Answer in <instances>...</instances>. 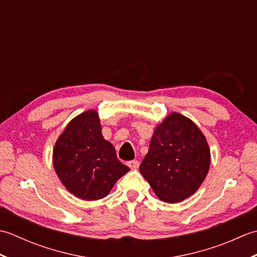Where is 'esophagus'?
Returning a JSON list of instances; mask_svg holds the SVG:
<instances>
[{"mask_svg":"<svg viewBox=\"0 0 257 257\" xmlns=\"http://www.w3.org/2000/svg\"><path fill=\"white\" fill-rule=\"evenodd\" d=\"M127 166L130 169H137L139 167V161L138 160H132L127 162Z\"/></svg>","mask_w":257,"mask_h":257,"instance_id":"34e87169","label":"esophagus"}]
</instances>
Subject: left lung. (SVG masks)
Listing matches in <instances>:
<instances>
[{"mask_svg": "<svg viewBox=\"0 0 257 257\" xmlns=\"http://www.w3.org/2000/svg\"><path fill=\"white\" fill-rule=\"evenodd\" d=\"M210 163L203 133L190 118L173 111L157 124L139 170L161 201L179 203L198 191Z\"/></svg>", "mask_w": 257, "mask_h": 257, "instance_id": "left-lung-1", "label": "left lung"}]
</instances>
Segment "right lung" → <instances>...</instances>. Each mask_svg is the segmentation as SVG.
I'll return each mask as SVG.
<instances>
[{
  "instance_id": "add662e5",
  "label": "right lung",
  "mask_w": 257,
  "mask_h": 257,
  "mask_svg": "<svg viewBox=\"0 0 257 257\" xmlns=\"http://www.w3.org/2000/svg\"><path fill=\"white\" fill-rule=\"evenodd\" d=\"M53 165L68 192L87 201L105 198L130 170L103 138L95 109L77 114L68 122L54 146Z\"/></svg>"
}]
</instances>
